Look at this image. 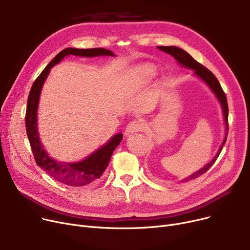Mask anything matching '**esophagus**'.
<instances>
[{
	"instance_id": "obj_1",
	"label": "esophagus",
	"mask_w": 250,
	"mask_h": 250,
	"mask_svg": "<svg viewBox=\"0 0 250 250\" xmlns=\"http://www.w3.org/2000/svg\"><path fill=\"white\" fill-rule=\"evenodd\" d=\"M143 128H144V125L141 122L133 121L126 125L125 133V136H128V135H132V134L137 133V132H141Z\"/></svg>"
}]
</instances>
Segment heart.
Segmentation results:
<instances>
[{
	"mask_svg": "<svg viewBox=\"0 0 250 250\" xmlns=\"http://www.w3.org/2000/svg\"><path fill=\"white\" fill-rule=\"evenodd\" d=\"M155 74V69L151 64H143L133 70L130 80L135 84H142Z\"/></svg>",
	"mask_w": 250,
	"mask_h": 250,
	"instance_id": "1",
	"label": "heart"
}]
</instances>
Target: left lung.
Returning a JSON list of instances; mask_svg holds the SVG:
<instances>
[{
    "instance_id": "8db88e82",
    "label": "left lung",
    "mask_w": 250,
    "mask_h": 250,
    "mask_svg": "<svg viewBox=\"0 0 250 250\" xmlns=\"http://www.w3.org/2000/svg\"><path fill=\"white\" fill-rule=\"evenodd\" d=\"M158 48L161 49L164 52H167V54H169V55H171L181 65H183V67L192 69L194 71V74L198 77H200L202 80L204 82H206V84H208V86L212 89V91L214 92L215 95L217 96V98L219 99V101L221 103V106H222V109H223V114H224V120H225V124H226V136H225L224 141H223V143H222V145H221L217 155L215 156V158L211 162L208 163L202 169H200L199 171H196L195 173L187 177L185 180H182V181H188L190 179H193V178L201 176L202 174H204L207 171V170H208L209 167H211L215 163V161L217 160L218 156L220 155L223 147H224V145H225L226 140H227V135H228V129H229L227 98H226L225 92L223 91V89H222V87H221V85L218 81V79L216 78V76L211 71L208 70L206 67H204L202 63L196 62L189 54H188L186 50H183V49H181L179 47H176V46H158Z\"/></svg>"
}]
</instances>
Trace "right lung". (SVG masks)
Instances as JSON below:
<instances>
[{
	"instance_id": "add662e5",
	"label": "right lung",
	"mask_w": 250,
	"mask_h": 250,
	"mask_svg": "<svg viewBox=\"0 0 250 250\" xmlns=\"http://www.w3.org/2000/svg\"><path fill=\"white\" fill-rule=\"evenodd\" d=\"M69 55L87 58L98 56H114L112 51L101 47L87 49L69 47L62 50L46 65L42 74L36 78V80L31 87L27 100V107H26L25 125L26 133H27L36 164L39 167H42L49 176L61 183H63L65 186L83 187L89 185L91 182L96 181L101 177L105 169L109 164V160L113 151L120 145L121 141L123 140V134L120 133L113 136L106 145H104L94 153H92L83 161L77 163L58 162L51 159L46 154L45 150L42 148L37 133V107L39 96H41L42 85L50 72V68L59 63L64 57Z\"/></svg>"
}]
</instances>
